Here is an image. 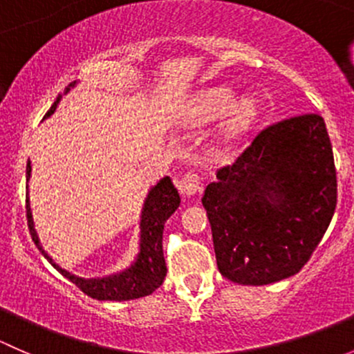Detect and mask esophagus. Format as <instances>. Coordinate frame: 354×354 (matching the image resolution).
<instances>
[{
    "mask_svg": "<svg viewBox=\"0 0 354 354\" xmlns=\"http://www.w3.org/2000/svg\"><path fill=\"white\" fill-rule=\"evenodd\" d=\"M202 188V183H200V176L197 173H187L183 178H181V181L178 183V190L181 192L183 195H195L197 192Z\"/></svg>",
    "mask_w": 354,
    "mask_h": 354,
    "instance_id": "1",
    "label": "esophagus"
}]
</instances>
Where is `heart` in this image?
<instances>
[{
	"label": "heart",
	"mask_w": 354,
	"mask_h": 354,
	"mask_svg": "<svg viewBox=\"0 0 354 354\" xmlns=\"http://www.w3.org/2000/svg\"><path fill=\"white\" fill-rule=\"evenodd\" d=\"M223 118L219 128V138L224 145L240 142L255 124L259 116V106L252 97H241L234 101L230 88H209L195 97L188 109L187 123L190 127H203Z\"/></svg>",
	"instance_id": "b5f03b06"
}]
</instances>
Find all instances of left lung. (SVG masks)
<instances>
[{
  "label": "left lung",
  "instance_id": "1",
  "mask_svg": "<svg viewBox=\"0 0 354 354\" xmlns=\"http://www.w3.org/2000/svg\"><path fill=\"white\" fill-rule=\"evenodd\" d=\"M202 203L226 279L263 286L298 274L337 203L324 118L298 114L263 128L233 164L217 171Z\"/></svg>",
  "mask_w": 354,
  "mask_h": 354
}]
</instances>
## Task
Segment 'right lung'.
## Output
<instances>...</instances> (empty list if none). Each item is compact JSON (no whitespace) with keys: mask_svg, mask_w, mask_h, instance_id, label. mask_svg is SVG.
<instances>
[{"mask_svg":"<svg viewBox=\"0 0 354 354\" xmlns=\"http://www.w3.org/2000/svg\"><path fill=\"white\" fill-rule=\"evenodd\" d=\"M77 82L70 84L66 87L68 92L70 87H75ZM62 95L55 101L51 109L46 113L44 118H49L56 111ZM30 162L27 164V181L30 178ZM180 194L174 188L173 181L169 176H164L159 183L154 185L149 192L147 198L144 202V209H142V219H140V252H138L137 259L131 263L128 269L121 270V272L113 274L108 277H95V279H85V277H78L75 274L68 272L62 269L51 257L46 253L42 248L41 241H39L37 233L34 230V221H32L30 203L28 197L25 200V210H27V223L28 231H30L32 241L39 248V252L48 259V262L58 270L59 274L66 277L68 281L75 284L78 289L85 292L87 296L95 299H104V301H128V299L142 298V296H149L156 291L157 288L162 284L164 277H166V260H164L162 253V231L164 224L169 219L171 214L180 207Z\"/></svg>","mask_w":354,"mask_h":354,"instance_id":"add662e5","label":"right lung"}]
</instances>
